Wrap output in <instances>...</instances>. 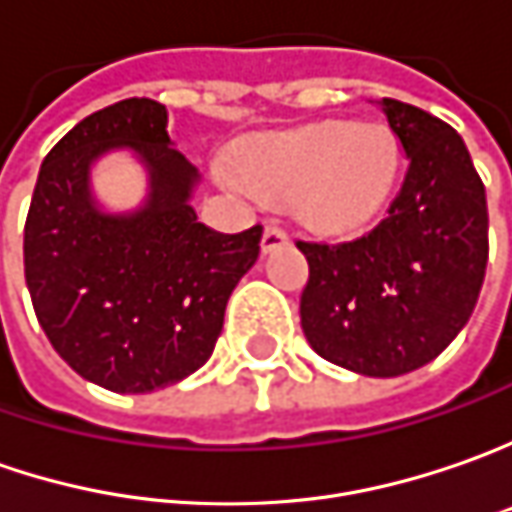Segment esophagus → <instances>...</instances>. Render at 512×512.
Listing matches in <instances>:
<instances>
[{"mask_svg": "<svg viewBox=\"0 0 512 512\" xmlns=\"http://www.w3.org/2000/svg\"><path fill=\"white\" fill-rule=\"evenodd\" d=\"M289 243V235L277 226V223H269L266 229H263V240H260V246H263V252L269 255L274 249H280V246H286Z\"/></svg>", "mask_w": 512, "mask_h": 512, "instance_id": "34e87169", "label": "esophagus"}]
</instances>
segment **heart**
I'll list each match as a JSON object with an SVG mask.
<instances>
[{"label": "heart", "instance_id": "heart-1", "mask_svg": "<svg viewBox=\"0 0 512 512\" xmlns=\"http://www.w3.org/2000/svg\"><path fill=\"white\" fill-rule=\"evenodd\" d=\"M397 167V138L385 124L326 121L252 141L240 152L243 181L226 184L263 201L294 198L311 226L351 232L382 209Z\"/></svg>", "mask_w": 512, "mask_h": 512}]
</instances>
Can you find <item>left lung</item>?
<instances>
[{
  "mask_svg": "<svg viewBox=\"0 0 512 512\" xmlns=\"http://www.w3.org/2000/svg\"><path fill=\"white\" fill-rule=\"evenodd\" d=\"M408 155L385 218L348 243H297L309 260L300 326L309 345L365 377L436 360L465 328L487 266L485 184L462 135L397 98L377 101Z\"/></svg>",
  "mask_w": 512,
  "mask_h": 512,
  "instance_id": "1",
  "label": "left lung"
}]
</instances>
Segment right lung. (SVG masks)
Listing matches in <instances>:
<instances>
[{
    "instance_id": "add662e5",
    "label": "right lung",
    "mask_w": 512,
    "mask_h": 512,
    "mask_svg": "<svg viewBox=\"0 0 512 512\" xmlns=\"http://www.w3.org/2000/svg\"><path fill=\"white\" fill-rule=\"evenodd\" d=\"M167 107L127 98L79 121L47 152L25 223V280L39 326L76 374L115 394H150L212 357L223 311L255 266L263 229L198 223L201 184L167 133ZM130 151L148 172L141 207L110 213L92 167Z\"/></svg>"
}]
</instances>
